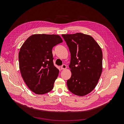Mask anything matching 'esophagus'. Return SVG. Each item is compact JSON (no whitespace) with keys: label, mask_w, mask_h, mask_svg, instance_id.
I'll list each match as a JSON object with an SVG mask.
<instances>
[{"label":"esophagus","mask_w":124,"mask_h":124,"mask_svg":"<svg viewBox=\"0 0 124 124\" xmlns=\"http://www.w3.org/2000/svg\"><path fill=\"white\" fill-rule=\"evenodd\" d=\"M67 68V66L66 65H63L61 67V69L62 70H63V69H65Z\"/></svg>","instance_id":"esophagus-1"}]
</instances>
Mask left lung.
Listing matches in <instances>:
<instances>
[{
    "label": "left lung",
    "mask_w": 124,
    "mask_h": 124,
    "mask_svg": "<svg viewBox=\"0 0 124 124\" xmlns=\"http://www.w3.org/2000/svg\"><path fill=\"white\" fill-rule=\"evenodd\" d=\"M62 36L71 54V77L67 86L74 95L85 96L95 88L102 73V50L90 35L78 32Z\"/></svg>",
    "instance_id": "obj_1"
}]
</instances>
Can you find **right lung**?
I'll return each mask as SVG.
<instances>
[{
	"instance_id": "right-lung-1",
	"label": "right lung",
	"mask_w": 124,
	"mask_h": 124,
	"mask_svg": "<svg viewBox=\"0 0 124 124\" xmlns=\"http://www.w3.org/2000/svg\"><path fill=\"white\" fill-rule=\"evenodd\" d=\"M62 42L57 35L35 34L22 45L18 54L20 72L29 89L38 95L53 88L59 70L53 64L52 48Z\"/></svg>"
}]
</instances>
